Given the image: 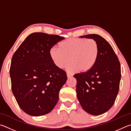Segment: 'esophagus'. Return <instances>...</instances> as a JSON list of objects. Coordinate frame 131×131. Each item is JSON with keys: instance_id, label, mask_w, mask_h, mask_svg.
<instances>
[{"instance_id": "34e87169", "label": "esophagus", "mask_w": 131, "mask_h": 131, "mask_svg": "<svg viewBox=\"0 0 131 131\" xmlns=\"http://www.w3.org/2000/svg\"><path fill=\"white\" fill-rule=\"evenodd\" d=\"M67 77L68 78H70V77H72V75L70 74H68V73H67Z\"/></svg>"}]
</instances>
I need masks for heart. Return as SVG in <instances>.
Segmentation results:
<instances>
[{
	"instance_id": "1",
	"label": "heart",
	"mask_w": 131,
	"mask_h": 131,
	"mask_svg": "<svg viewBox=\"0 0 131 131\" xmlns=\"http://www.w3.org/2000/svg\"><path fill=\"white\" fill-rule=\"evenodd\" d=\"M59 49L52 47L49 56L57 68L62 69L72 62L67 67L69 72L77 71L85 72L93 68L98 59L100 48L94 39L71 38L59 44Z\"/></svg>"
}]
</instances>
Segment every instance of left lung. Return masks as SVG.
I'll return each instance as SVG.
<instances>
[{"label":"left lung","instance_id":"left-lung-1","mask_svg":"<svg viewBox=\"0 0 131 131\" xmlns=\"http://www.w3.org/2000/svg\"><path fill=\"white\" fill-rule=\"evenodd\" d=\"M80 37L94 39L99 45V55L92 69L74 75L82 108L98 116L108 111L115 101L121 76L120 63L111 45L101 36L91 34Z\"/></svg>","mask_w":131,"mask_h":131}]
</instances>
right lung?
<instances>
[{
	"label": "right lung",
	"instance_id": "add662e5",
	"mask_svg": "<svg viewBox=\"0 0 131 131\" xmlns=\"http://www.w3.org/2000/svg\"><path fill=\"white\" fill-rule=\"evenodd\" d=\"M64 39L53 34L33 33L18 48L11 59V89L18 105L33 116L49 113L59 100V93L67 77L57 68L49 50Z\"/></svg>",
	"mask_w": 131,
	"mask_h": 131
}]
</instances>
